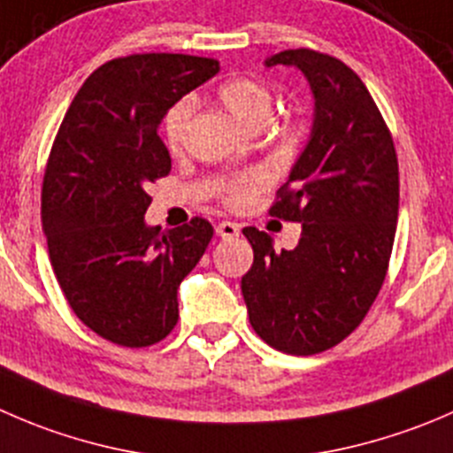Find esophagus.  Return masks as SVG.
<instances>
[{
    "label": "esophagus",
    "mask_w": 453,
    "mask_h": 453,
    "mask_svg": "<svg viewBox=\"0 0 453 453\" xmlns=\"http://www.w3.org/2000/svg\"><path fill=\"white\" fill-rule=\"evenodd\" d=\"M217 234L221 239H234V236H239V226L232 221H221L217 223Z\"/></svg>",
    "instance_id": "obj_1"
}]
</instances>
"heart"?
I'll return each instance as SVG.
<instances>
[{"mask_svg": "<svg viewBox=\"0 0 453 453\" xmlns=\"http://www.w3.org/2000/svg\"><path fill=\"white\" fill-rule=\"evenodd\" d=\"M219 99L226 105L227 112L239 121L243 128H261L267 119L272 117V105H274V96H272L270 88L263 86L257 79L236 77L223 83L219 88ZM192 104L188 99L179 101L173 110H170L168 119H165V142H168L170 150H181L183 134H186V124L190 119ZM267 183V174L263 170H250V173L234 174L227 179L221 188V199L232 208H241V205L250 203L254 195L261 190Z\"/></svg>", "mask_w": 453, "mask_h": 453, "instance_id": "1", "label": "heart"}]
</instances>
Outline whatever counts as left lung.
I'll list each match as a JSON object with an SVG mask.
<instances>
[{
  "label": "left lung",
  "instance_id": "1",
  "mask_svg": "<svg viewBox=\"0 0 453 453\" xmlns=\"http://www.w3.org/2000/svg\"><path fill=\"white\" fill-rule=\"evenodd\" d=\"M294 65L314 95L305 148L276 192L272 217L301 223L294 250L243 234L254 263L241 279L250 323L274 349L325 352L365 319L385 280L398 221V159L370 90L349 65L296 48L265 59Z\"/></svg>",
  "mask_w": 453,
  "mask_h": 453
}]
</instances>
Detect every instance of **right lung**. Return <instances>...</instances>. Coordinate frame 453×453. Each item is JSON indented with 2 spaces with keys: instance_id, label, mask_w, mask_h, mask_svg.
Masks as SVG:
<instances>
[{
  "instance_id": "right-lung-1",
  "label": "right lung",
  "mask_w": 453,
  "mask_h": 453,
  "mask_svg": "<svg viewBox=\"0 0 453 453\" xmlns=\"http://www.w3.org/2000/svg\"><path fill=\"white\" fill-rule=\"evenodd\" d=\"M217 73V59L173 52L108 61L52 143L42 188L52 270L79 320L110 343L146 348L173 332L179 285L214 234L201 217L164 232L143 214L146 188L173 168L161 119Z\"/></svg>"
}]
</instances>
